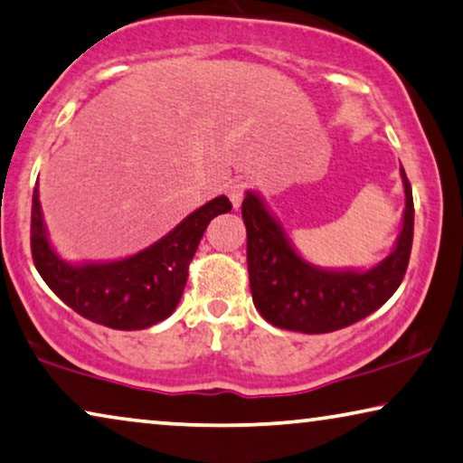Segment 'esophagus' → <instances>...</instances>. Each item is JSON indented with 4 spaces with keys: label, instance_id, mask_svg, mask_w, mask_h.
Instances as JSON below:
<instances>
[{
    "label": "esophagus",
    "instance_id": "34e87169",
    "mask_svg": "<svg viewBox=\"0 0 463 463\" xmlns=\"http://www.w3.org/2000/svg\"><path fill=\"white\" fill-rule=\"evenodd\" d=\"M246 194V184L244 182H233L230 187H227V196H230L233 209H238L242 204Z\"/></svg>",
    "mask_w": 463,
    "mask_h": 463
}]
</instances>
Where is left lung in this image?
<instances>
[{"label": "left lung", "instance_id": "left-lung-1", "mask_svg": "<svg viewBox=\"0 0 463 463\" xmlns=\"http://www.w3.org/2000/svg\"><path fill=\"white\" fill-rule=\"evenodd\" d=\"M405 185V217L397 248L378 267L357 271H321L294 252L281 227L259 196L246 194V260L257 311L281 330L326 334L353 326L392 297L405 278L413 242L411 184L401 166Z\"/></svg>", "mask_w": 463, "mask_h": 463}]
</instances>
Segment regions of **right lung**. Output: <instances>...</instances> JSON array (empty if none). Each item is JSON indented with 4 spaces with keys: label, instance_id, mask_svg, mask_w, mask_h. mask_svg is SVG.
<instances>
[{
    "label": "right lung",
    "instance_id": "obj_1",
    "mask_svg": "<svg viewBox=\"0 0 463 463\" xmlns=\"http://www.w3.org/2000/svg\"><path fill=\"white\" fill-rule=\"evenodd\" d=\"M230 211V200L219 196L194 211L160 242L129 259L72 267L52 250L35 187L31 206L33 263L56 297L85 319L112 330H144L175 311L206 225Z\"/></svg>",
    "mask_w": 463,
    "mask_h": 463
}]
</instances>
